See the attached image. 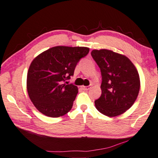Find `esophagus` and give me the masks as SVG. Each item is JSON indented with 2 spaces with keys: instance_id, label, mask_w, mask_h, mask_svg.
I'll return each instance as SVG.
<instances>
[{
  "instance_id": "1",
  "label": "esophagus",
  "mask_w": 158,
  "mask_h": 158,
  "mask_svg": "<svg viewBox=\"0 0 158 158\" xmlns=\"http://www.w3.org/2000/svg\"><path fill=\"white\" fill-rule=\"evenodd\" d=\"M82 88L83 90H84V91H87V90H88V89H90V86H84V85H82V87H81Z\"/></svg>"
}]
</instances>
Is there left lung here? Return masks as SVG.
<instances>
[{
	"label": "left lung",
	"instance_id": "left-lung-1",
	"mask_svg": "<svg viewBox=\"0 0 158 158\" xmlns=\"http://www.w3.org/2000/svg\"><path fill=\"white\" fill-rule=\"evenodd\" d=\"M94 60L101 71V96L94 101L100 113L115 117L132 106L140 88L139 75L127 56L112 50L94 49Z\"/></svg>",
	"mask_w": 158,
	"mask_h": 158
}]
</instances>
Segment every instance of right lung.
<instances>
[{
	"label": "right lung",
	"mask_w": 158,
	"mask_h": 158,
	"mask_svg": "<svg viewBox=\"0 0 158 158\" xmlns=\"http://www.w3.org/2000/svg\"><path fill=\"white\" fill-rule=\"evenodd\" d=\"M88 52V47L58 46L43 52L32 60L27 71V91L40 112L58 118L72 109L78 88L63 82L73 75L79 60Z\"/></svg>",
	"instance_id": "right-lung-1"
}]
</instances>
